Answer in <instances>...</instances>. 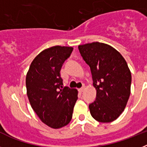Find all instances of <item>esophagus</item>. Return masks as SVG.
I'll use <instances>...</instances> for the list:
<instances>
[{"instance_id":"34e87169","label":"esophagus","mask_w":147,"mask_h":147,"mask_svg":"<svg viewBox=\"0 0 147 147\" xmlns=\"http://www.w3.org/2000/svg\"><path fill=\"white\" fill-rule=\"evenodd\" d=\"M85 87H82V88H80V89H79V92H80V93H82V92L85 90Z\"/></svg>"}]
</instances>
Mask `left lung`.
I'll list each match as a JSON object with an SVG mask.
<instances>
[{
  "mask_svg": "<svg viewBox=\"0 0 147 147\" xmlns=\"http://www.w3.org/2000/svg\"><path fill=\"white\" fill-rule=\"evenodd\" d=\"M83 59L90 67L96 98L90 104L92 117L108 123L124 110L129 95L132 76L121 54L112 46L94 42L78 46Z\"/></svg>",
  "mask_w": 147,
  "mask_h": 147,
  "instance_id": "1",
  "label": "left lung"
}]
</instances>
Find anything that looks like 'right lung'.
Wrapping results in <instances>:
<instances>
[{
	"label": "right lung",
	"mask_w": 147,
	"mask_h": 147,
	"mask_svg": "<svg viewBox=\"0 0 147 147\" xmlns=\"http://www.w3.org/2000/svg\"><path fill=\"white\" fill-rule=\"evenodd\" d=\"M72 47L56 45L40 53L31 63L26 78L32 109L44 124L54 129L68 124L78 98L76 89L63 88L60 70Z\"/></svg>",
	"instance_id": "right-lung-1"
}]
</instances>
